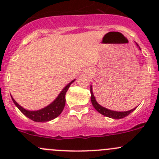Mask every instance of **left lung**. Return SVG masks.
I'll return each instance as SVG.
<instances>
[{"instance_id":"1","label":"left lung","mask_w":159,"mask_h":159,"mask_svg":"<svg viewBox=\"0 0 159 159\" xmlns=\"http://www.w3.org/2000/svg\"><path fill=\"white\" fill-rule=\"evenodd\" d=\"M136 45L140 49V47L139 46L137 43H136ZM141 50V49H140ZM91 101H92V103L93 105V107H95V110L99 112V113L102 114V116H107V117L111 118V119H123V118L126 117L128 115H130L133 111H134L136 109L135 108H133L130 111H112L110 110V109H107V108L101 106L100 104L98 103V102L95 99V97L93 94V91H92V86L91 85Z\"/></svg>"}]
</instances>
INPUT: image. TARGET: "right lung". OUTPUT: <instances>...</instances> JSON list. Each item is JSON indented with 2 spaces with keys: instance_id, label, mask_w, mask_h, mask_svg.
Masks as SVG:
<instances>
[{
  "instance_id": "obj_1",
  "label": "right lung",
  "mask_w": 159,
  "mask_h": 159,
  "mask_svg": "<svg viewBox=\"0 0 159 159\" xmlns=\"http://www.w3.org/2000/svg\"><path fill=\"white\" fill-rule=\"evenodd\" d=\"M75 80H73L72 81L69 83L68 84H67L65 87L64 88V89L60 92V93L59 94L58 96L57 97V99H55L52 102H51L50 104L48 105L45 107L40 109V110L37 111H29L25 109L24 107H22L20 105H19L17 102L15 101V99L12 97V99L13 101L14 104L16 105L18 107L20 111L25 115L26 117H28L29 119H32L35 122H38V123H44V122L51 121L52 119H56L57 117H58L60 116L61 112L64 110V106H65V95L66 92H67V90L69 88V87L71 86V84H72Z\"/></svg>"
}]
</instances>
